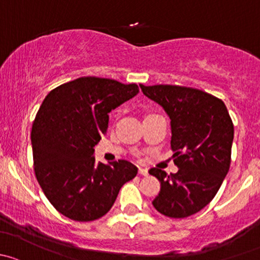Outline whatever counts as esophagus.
Returning <instances> with one entry per match:
<instances>
[{"instance_id":"esophagus-1","label":"esophagus","mask_w":260,"mask_h":260,"mask_svg":"<svg viewBox=\"0 0 260 260\" xmlns=\"http://www.w3.org/2000/svg\"><path fill=\"white\" fill-rule=\"evenodd\" d=\"M139 174H140V175L146 176L149 174V170L146 169V168H139Z\"/></svg>"}]
</instances>
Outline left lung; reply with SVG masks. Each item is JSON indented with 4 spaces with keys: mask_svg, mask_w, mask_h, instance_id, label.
<instances>
[{
    "mask_svg": "<svg viewBox=\"0 0 260 260\" xmlns=\"http://www.w3.org/2000/svg\"><path fill=\"white\" fill-rule=\"evenodd\" d=\"M140 89L169 115L174 164L179 168L170 175L157 168L149 170L160 181L152 205L169 218H186L209 204L228 174L233 121L225 104L205 91L178 85Z\"/></svg>",
    "mask_w": 260,
    "mask_h": 260,
    "instance_id": "obj_1",
    "label": "left lung"
}]
</instances>
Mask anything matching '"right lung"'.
Instances as JSON below:
<instances>
[{"mask_svg":"<svg viewBox=\"0 0 260 260\" xmlns=\"http://www.w3.org/2000/svg\"><path fill=\"white\" fill-rule=\"evenodd\" d=\"M139 92L103 77H79L50 91L31 131L37 181L55 209L76 221L105 215L120 189L138 174L126 160L96 164L93 146L105 135L109 112Z\"/></svg>","mask_w":260,"mask_h":260,"instance_id":"1","label":"right lung"}]
</instances>
